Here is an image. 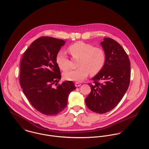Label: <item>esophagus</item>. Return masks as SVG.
<instances>
[{
    "label": "esophagus",
    "mask_w": 149,
    "mask_h": 149,
    "mask_svg": "<svg viewBox=\"0 0 149 149\" xmlns=\"http://www.w3.org/2000/svg\"><path fill=\"white\" fill-rule=\"evenodd\" d=\"M81 83H79V82H76V83H75V86H76V87H79V86H81Z\"/></svg>",
    "instance_id": "obj_1"
}]
</instances>
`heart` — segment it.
I'll return each instance as SVG.
<instances>
[{
	"label": "heart",
	"instance_id": "1",
	"mask_svg": "<svg viewBox=\"0 0 149 149\" xmlns=\"http://www.w3.org/2000/svg\"><path fill=\"white\" fill-rule=\"evenodd\" d=\"M68 51L73 58H79V68L64 72L65 80L73 81H81L91 73L95 74L99 72L105 64L106 54L100 47H93L91 43L78 41L68 47ZM56 63L63 70H66L70 67V61L66 53L60 50L56 58Z\"/></svg>",
	"mask_w": 149,
	"mask_h": 149
}]
</instances>
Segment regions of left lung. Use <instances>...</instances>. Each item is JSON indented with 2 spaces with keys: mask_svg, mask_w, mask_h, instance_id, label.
<instances>
[{
  "mask_svg": "<svg viewBox=\"0 0 149 149\" xmlns=\"http://www.w3.org/2000/svg\"><path fill=\"white\" fill-rule=\"evenodd\" d=\"M100 44L106 54L105 64L92 78L94 84H88L91 91L85 101L92 111L104 113L119 104L127 90L131 76L130 61L124 49L114 40L104 38Z\"/></svg>",
  "mask_w": 149,
  "mask_h": 149,
  "instance_id": "obj_1",
  "label": "left lung"
}]
</instances>
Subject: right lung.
<instances>
[{
    "label": "right lung",
    "mask_w": 149,
    "mask_h": 149,
    "mask_svg": "<svg viewBox=\"0 0 149 149\" xmlns=\"http://www.w3.org/2000/svg\"><path fill=\"white\" fill-rule=\"evenodd\" d=\"M65 43L63 40L40 37L31 43L22 58L19 80L22 91L33 107L46 115L63 111L69 93L76 89L71 81L53 87L61 79L56 58Z\"/></svg>",
    "instance_id": "1"
}]
</instances>
